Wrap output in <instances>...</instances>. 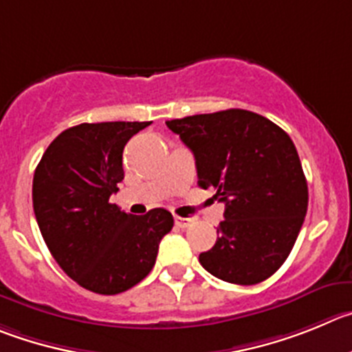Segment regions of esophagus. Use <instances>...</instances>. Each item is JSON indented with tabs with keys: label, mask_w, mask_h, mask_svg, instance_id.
Returning a JSON list of instances; mask_svg holds the SVG:
<instances>
[{
	"label": "esophagus",
	"mask_w": 352,
	"mask_h": 352,
	"mask_svg": "<svg viewBox=\"0 0 352 352\" xmlns=\"http://www.w3.org/2000/svg\"><path fill=\"white\" fill-rule=\"evenodd\" d=\"M192 224V219H189V217H175V226L177 228H189V226Z\"/></svg>",
	"instance_id": "esophagus-1"
}]
</instances>
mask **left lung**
<instances>
[{"label": "left lung", "mask_w": 352, "mask_h": 352, "mask_svg": "<svg viewBox=\"0 0 352 352\" xmlns=\"http://www.w3.org/2000/svg\"><path fill=\"white\" fill-rule=\"evenodd\" d=\"M192 151L198 186L226 205L217 241L199 264L234 285L267 280L283 265L307 212V182L285 130L245 109L166 121Z\"/></svg>", "instance_id": "obj_1"}]
</instances>
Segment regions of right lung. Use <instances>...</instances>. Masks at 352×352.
Returning <instances> with one entry per match:
<instances>
[{
	"label": "right lung",
	"instance_id": "add662e5",
	"mask_svg": "<svg viewBox=\"0 0 352 352\" xmlns=\"http://www.w3.org/2000/svg\"><path fill=\"white\" fill-rule=\"evenodd\" d=\"M151 121H106L67 128L48 146L32 179L39 231L62 271L80 287L116 295L154 267L172 231L165 208L131 215L109 201L123 180V149Z\"/></svg>",
	"mask_w": 352,
	"mask_h": 352
}]
</instances>
